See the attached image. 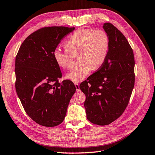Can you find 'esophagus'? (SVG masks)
Returning <instances> with one entry per match:
<instances>
[{
    "label": "esophagus",
    "mask_w": 155,
    "mask_h": 155,
    "mask_svg": "<svg viewBox=\"0 0 155 155\" xmlns=\"http://www.w3.org/2000/svg\"><path fill=\"white\" fill-rule=\"evenodd\" d=\"M74 85H75V87H76V89H77V91H78L79 90H80V87H79L78 84H77V83H76V84H75Z\"/></svg>",
    "instance_id": "1"
}]
</instances>
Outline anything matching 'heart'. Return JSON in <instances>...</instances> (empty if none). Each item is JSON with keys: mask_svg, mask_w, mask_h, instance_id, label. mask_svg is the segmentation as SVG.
Segmentation results:
<instances>
[{"mask_svg": "<svg viewBox=\"0 0 155 155\" xmlns=\"http://www.w3.org/2000/svg\"><path fill=\"white\" fill-rule=\"evenodd\" d=\"M65 50L56 48L53 58L59 68L68 67V53L79 52L81 65L71 71L65 78L74 83L80 82L88 76L94 68L100 67L107 57L109 48L108 35L104 29H84L75 31L65 42Z\"/></svg>", "mask_w": 155, "mask_h": 155, "instance_id": "heart-1", "label": "heart"}]
</instances>
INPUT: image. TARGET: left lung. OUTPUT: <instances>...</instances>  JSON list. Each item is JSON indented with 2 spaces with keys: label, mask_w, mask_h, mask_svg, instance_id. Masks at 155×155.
I'll return each mask as SVG.
<instances>
[{
  "label": "left lung",
  "mask_w": 155,
  "mask_h": 155,
  "mask_svg": "<svg viewBox=\"0 0 155 155\" xmlns=\"http://www.w3.org/2000/svg\"><path fill=\"white\" fill-rule=\"evenodd\" d=\"M109 39L107 57L97 71L80 84L85 94L86 118L94 124L108 125L121 116L134 86V55L120 31L110 23L103 26Z\"/></svg>",
  "instance_id": "8db88e82"
}]
</instances>
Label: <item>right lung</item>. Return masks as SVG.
<instances>
[{
	"instance_id": "add662e5",
	"label": "right lung",
	"mask_w": 155,
	"mask_h": 155,
	"mask_svg": "<svg viewBox=\"0 0 155 155\" xmlns=\"http://www.w3.org/2000/svg\"><path fill=\"white\" fill-rule=\"evenodd\" d=\"M74 27H47L31 34L15 58V90L25 112L37 124L54 127L64 120L76 88L62 77L52 53Z\"/></svg>"
}]
</instances>
